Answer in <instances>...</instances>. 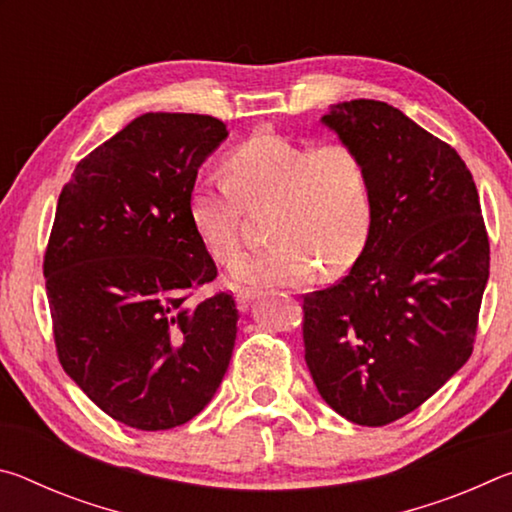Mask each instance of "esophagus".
Returning a JSON list of instances; mask_svg holds the SVG:
<instances>
[{
    "mask_svg": "<svg viewBox=\"0 0 512 512\" xmlns=\"http://www.w3.org/2000/svg\"><path fill=\"white\" fill-rule=\"evenodd\" d=\"M259 298V291L255 289H239L237 291V307L241 311H248V307Z\"/></svg>",
    "mask_w": 512,
    "mask_h": 512,
    "instance_id": "obj_1",
    "label": "esophagus"
}]
</instances>
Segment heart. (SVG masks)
Listing matches in <instances>:
<instances>
[{
	"mask_svg": "<svg viewBox=\"0 0 512 512\" xmlns=\"http://www.w3.org/2000/svg\"><path fill=\"white\" fill-rule=\"evenodd\" d=\"M225 176L203 173L189 189V216L216 262L241 246V204L268 205L264 250L241 257L230 280L246 287H300L350 271L368 244L372 189L366 162L345 144L318 149L259 133L228 153Z\"/></svg>",
	"mask_w": 512,
	"mask_h": 512,
	"instance_id": "heart-1",
	"label": "heart"
}]
</instances>
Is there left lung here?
<instances>
[{
  "mask_svg": "<svg viewBox=\"0 0 512 512\" xmlns=\"http://www.w3.org/2000/svg\"><path fill=\"white\" fill-rule=\"evenodd\" d=\"M366 162L372 228L339 284L305 296V361L345 420L381 427L465 366L490 275L479 192L452 146L384 101L320 117Z\"/></svg>",
  "mask_w": 512,
  "mask_h": 512,
  "instance_id": "left-lung-1",
  "label": "left lung"
}]
</instances>
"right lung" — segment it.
<instances>
[{
	"mask_svg": "<svg viewBox=\"0 0 512 512\" xmlns=\"http://www.w3.org/2000/svg\"><path fill=\"white\" fill-rule=\"evenodd\" d=\"M225 137L216 117L149 112L76 164L58 198L45 255L58 359L133 429L201 413L235 348V298L189 302L216 277L189 189Z\"/></svg>",
	"mask_w": 512,
	"mask_h": 512,
	"instance_id": "obj_1",
	"label": "right lung"
}]
</instances>
